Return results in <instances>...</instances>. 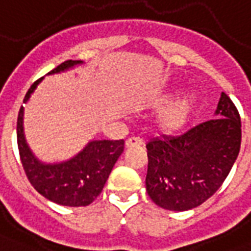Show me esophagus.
<instances>
[{
	"label": "esophagus",
	"mask_w": 251,
	"mask_h": 251,
	"mask_svg": "<svg viewBox=\"0 0 251 251\" xmlns=\"http://www.w3.org/2000/svg\"><path fill=\"white\" fill-rule=\"evenodd\" d=\"M126 148H131V146H141L144 145V141L138 138V137H131V138H127L125 142Z\"/></svg>",
	"instance_id": "esophagus-1"
}]
</instances>
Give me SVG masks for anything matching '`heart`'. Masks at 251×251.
<instances>
[{"instance_id": "b5f03b06", "label": "heart", "mask_w": 251, "mask_h": 251, "mask_svg": "<svg viewBox=\"0 0 251 251\" xmlns=\"http://www.w3.org/2000/svg\"><path fill=\"white\" fill-rule=\"evenodd\" d=\"M194 106H196V97L193 94H186L177 101L172 102L159 114V127L168 133L182 129L192 116Z\"/></svg>"}]
</instances>
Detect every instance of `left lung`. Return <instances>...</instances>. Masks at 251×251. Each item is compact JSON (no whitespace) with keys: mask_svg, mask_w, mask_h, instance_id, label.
<instances>
[{"mask_svg":"<svg viewBox=\"0 0 251 251\" xmlns=\"http://www.w3.org/2000/svg\"><path fill=\"white\" fill-rule=\"evenodd\" d=\"M215 114L176 137H159L146 145V190L166 210L197 207L214 194L238 157L241 117L227 94H221Z\"/></svg>","mask_w":251,"mask_h":251,"instance_id":"obj_1","label":"left lung"}]
</instances>
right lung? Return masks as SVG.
<instances>
[{
    "mask_svg": "<svg viewBox=\"0 0 251 251\" xmlns=\"http://www.w3.org/2000/svg\"><path fill=\"white\" fill-rule=\"evenodd\" d=\"M82 61H65L48 74L59 73ZM37 79L24 98V103L30 98ZM17 144L20 158L29 182L41 196L62 206L78 207L90 205L100 194L109 178L111 169L124 151L125 141H92L75 157L61 163H42L33 155L24 135V106L17 118Z\"/></svg>",
    "mask_w": 251,
    "mask_h": 251,
    "instance_id": "add662e5",
    "label": "right lung"
}]
</instances>
